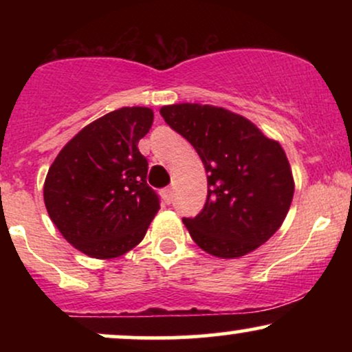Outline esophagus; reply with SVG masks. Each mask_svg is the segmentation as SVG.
I'll return each mask as SVG.
<instances>
[{"label":"esophagus","mask_w":352,"mask_h":352,"mask_svg":"<svg viewBox=\"0 0 352 352\" xmlns=\"http://www.w3.org/2000/svg\"><path fill=\"white\" fill-rule=\"evenodd\" d=\"M162 197H164L165 204H172V200H173V188H164L162 190Z\"/></svg>","instance_id":"1"}]
</instances>
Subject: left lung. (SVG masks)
I'll list each match as a JSON object with an SVG mask.
<instances>
[{
	"mask_svg": "<svg viewBox=\"0 0 352 352\" xmlns=\"http://www.w3.org/2000/svg\"><path fill=\"white\" fill-rule=\"evenodd\" d=\"M160 114L193 145L205 165L208 193L190 236L217 258H240L268 241L292 207L294 179L278 140L252 120L210 104H172Z\"/></svg>",
	"mask_w": 352,
	"mask_h": 352,
	"instance_id": "1",
	"label": "left lung"
}]
</instances>
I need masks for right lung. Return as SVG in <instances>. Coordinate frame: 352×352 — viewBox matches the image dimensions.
Here are the masks:
<instances>
[{
    "label": "right lung",
    "mask_w": 352,
    "mask_h": 352,
    "mask_svg": "<svg viewBox=\"0 0 352 352\" xmlns=\"http://www.w3.org/2000/svg\"><path fill=\"white\" fill-rule=\"evenodd\" d=\"M152 122L148 107L109 112L80 129L47 170L43 193L50 218L87 256L111 260L131 252L160 210L137 147Z\"/></svg>",
    "instance_id": "add662e5"
}]
</instances>
